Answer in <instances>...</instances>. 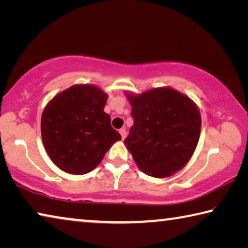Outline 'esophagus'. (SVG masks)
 <instances>
[{
  "instance_id": "obj_1",
  "label": "esophagus",
  "mask_w": 248,
  "mask_h": 248,
  "mask_svg": "<svg viewBox=\"0 0 248 248\" xmlns=\"http://www.w3.org/2000/svg\"><path fill=\"white\" fill-rule=\"evenodd\" d=\"M119 133H120V136H121V138H123V140L124 139L125 137H127V131H125V129L124 128H123V129H120L119 130Z\"/></svg>"
}]
</instances>
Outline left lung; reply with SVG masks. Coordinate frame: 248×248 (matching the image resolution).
<instances>
[{
    "label": "left lung",
    "instance_id": "1",
    "mask_svg": "<svg viewBox=\"0 0 248 248\" xmlns=\"http://www.w3.org/2000/svg\"><path fill=\"white\" fill-rule=\"evenodd\" d=\"M133 125L124 144L146 175L169 177L187 164L198 144L201 117L197 105L170 87L128 94Z\"/></svg>",
    "mask_w": 248,
    "mask_h": 248
}]
</instances>
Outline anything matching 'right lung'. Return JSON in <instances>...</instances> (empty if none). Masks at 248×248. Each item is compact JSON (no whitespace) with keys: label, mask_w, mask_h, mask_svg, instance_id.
Segmentation results:
<instances>
[{"label":"right lung","mask_w":248,"mask_h":248,"mask_svg":"<svg viewBox=\"0 0 248 248\" xmlns=\"http://www.w3.org/2000/svg\"><path fill=\"white\" fill-rule=\"evenodd\" d=\"M107 94L95 85H73L54 96L41 116V137L49 157L65 173L93 170L121 140L104 111Z\"/></svg>","instance_id":"1"}]
</instances>
